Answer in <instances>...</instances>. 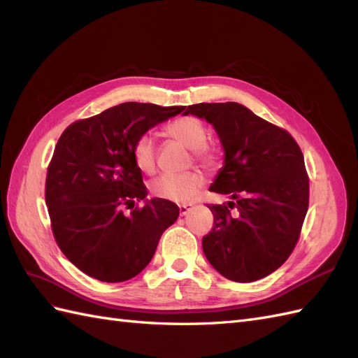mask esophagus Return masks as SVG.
I'll return each mask as SVG.
<instances>
[{
	"instance_id": "1",
	"label": "esophagus",
	"mask_w": 358,
	"mask_h": 358,
	"mask_svg": "<svg viewBox=\"0 0 358 358\" xmlns=\"http://www.w3.org/2000/svg\"><path fill=\"white\" fill-rule=\"evenodd\" d=\"M191 208H192V204H180L179 206V213L183 216V215H187L189 210H191Z\"/></svg>"
}]
</instances>
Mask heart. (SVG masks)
<instances>
[{"mask_svg": "<svg viewBox=\"0 0 358 358\" xmlns=\"http://www.w3.org/2000/svg\"><path fill=\"white\" fill-rule=\"evenodd\" d=\"M166 133L192 149L194 159L206 167H215L220 161L216 148L206 142L208 128L197 116H180L166 127ZM133 161L136 167L152 175L157 169V145L150 134H142L133 145ZM204 185V178L199 171L166 173L150 183V192L155 197L175 203H188L197 196Z\"/></svg>", "mask_w": 358, "mask_h": 358, "instance_id": "b5f03b06", "label": "heart"}]
</instances>
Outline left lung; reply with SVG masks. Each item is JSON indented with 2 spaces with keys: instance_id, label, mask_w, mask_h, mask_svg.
<instances>
[{
  "instance_id": "left-lung-1",
  "label": "left lung",
  "mask_w": 358,
  "mask_h": 358,
  "mask_svg": "<svg viewBox=\"0 0 358 358\" xmlns=\"http://www.w3.org/2000/svg\"><path fill=\"white\" fill-rule=\"evenodd\" d=\"M188 113L210 122L225 150V166L210 191L234 199L208 204L213 227L203 237V252L234 282L266 278L294 251L308 212L301 149L287 129L239 103H199L188 106L183 115Z\"/></svg>"
}]
</instances>
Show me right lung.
Here are the masks:
<instances>
[{"label":"right lung","mask_w":358,"mask_h":358,"mask_svg":"<svg viewBox=\"0 0 358 358\" xmlns=\"http://www.w3.org/2000/svg\"><path fill=\"white\" fill-rule=\"evenodd\" d=\"M183 109L122 103L64 129L48 166L45 199L57 245L83 273L103 282L134 278L178 220L179 208L164 199L134 206L146 187L131 150L149 128Z\"/></svg>","instance_id":"1"}]
</instances>
